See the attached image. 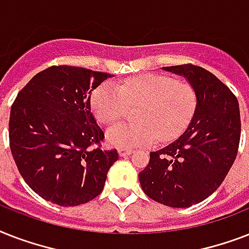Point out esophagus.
Listing matches in <instances>:
<instances>
[{
	"instance_id": "obj_1",
	"label": "esophagus",
	"mask_w": 249,
	"mask_h": 249,
	"mask_svg": "<svg viewBox=\"0 0 249 249\" xmlns=\"http://www.w3.org/2000/svg\"><path fill=\"white\" fill-rule=\"evenodd\" d=\"M133 152V150H130V148H119V155L120 156H128L130 155Z\"/></svg>"
}]
</instances>
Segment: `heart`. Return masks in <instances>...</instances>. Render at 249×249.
Wrapping results in <instances>:
<instances>
[{"instance_id":"heart-1","label":"heart","mask_w":249,"mask_h":249,"mask_svg":"<svg viewBox=\"0 0 249 249\" xmlns=\"http://www.w3.org/2000/svg\"><path fill=\"white\" fill-rule=\"evenodd\" d=\"M136 123L117 124L107 132L116 147L148 146L158 140L172 142L185 132L197 107V93L191 84L165 75H140L121 83H105L94 90L91 107L102 124L111 125L138 107Z\"/></svg>"}]
</instances>
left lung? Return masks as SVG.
Listing matches in <instances>:
<instances>
[{
    "instance_id": "1",
    "label": "left lung",
    "mask_w": 249,
    "mask_h": 249,
    "mask_svg": "<svg viewBox=\"0 0 249 249\" xmlns=\"http://www.w3.org/2000/svg\"><path fill=\"white\" fill-rule=\"evenodd\" d=\"M163 68L189 80L197 93V107L185 133L151 152L138 177L152 200L187 208L212 195L235 160L240 141L239 103L231 90L204 68L190 63Z\"/></svg>"
}]
</instances>
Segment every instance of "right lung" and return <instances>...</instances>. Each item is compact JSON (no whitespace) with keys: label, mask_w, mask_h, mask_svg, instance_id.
<instances>
[{"label":"right lung","mask_w":249,"mask_h":249,"mask_svg":"<svg viewBox=\"0 0 249 249\" xmlns=\"http://www.w3.org/2000/svg\"><path fill=\"white\" fill-rule=\"evenodd\" d=\"M107 77L73 66H52L18 93L9 121L10 150L36 194L62 207L93 200L119 159L102 150L105 133L90 111V94Z\"/></svg>","instance_id":"obj_1"}]
</instances>
